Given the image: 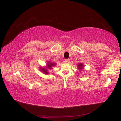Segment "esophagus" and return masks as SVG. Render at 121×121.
Instances as JSON below:
<instances>
[{
    "label": "esophagus",
    "mask_w": 121,
    "mask_h": 121,
    "mask_svg": "<svg viewBox=\"0 0 121 121\" xmlns=\"http://www.w3.org/2000/svg\"><path fill=\"white\" fill-rule=\"evenodd\" d=\"M69 62H70V60H69V59H66V60H65V63H69Z\"/></svg>",
    "instance_id": "esophagus-1"
}]
</instances>
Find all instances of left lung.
<instances>
[{
	"instance_id": "left-lung-1",
	"label": "left lung",
	"mask_w": 121,
	"mask_h": 121,
	"mask_svg": "<svg viewBox=\"0 0 121 121\" xmlns=\"http://www.w3.org/2000/svg\"><path fill=\"white\" fill-rule=\"evenodd\" d=\"M77 67H78V70H82V69H83V67H84V66H83V64L79 63V64H77Z\"/></svg>"
}]
</instances>
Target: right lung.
<instances>
[{
  "label": "right lung",
  "mask_w": 121,
  "mask_h": 121,
  "mask_svg": "<svg viewBox=\"0 0 121 121\" xmlns=\"http://www.w3.org/2000/svg\"><path fill=\"white\" fill-rule=\"evenodd\" d=\"M56 65L55 63L54 62H51V61H48L46 63V65L45 66V67H41L40 68V70L42 72L45 74H48L49 73V70H51L52 67Z\"/></svg>",
  "instance_id": "obj_1"
}]
</instances>
